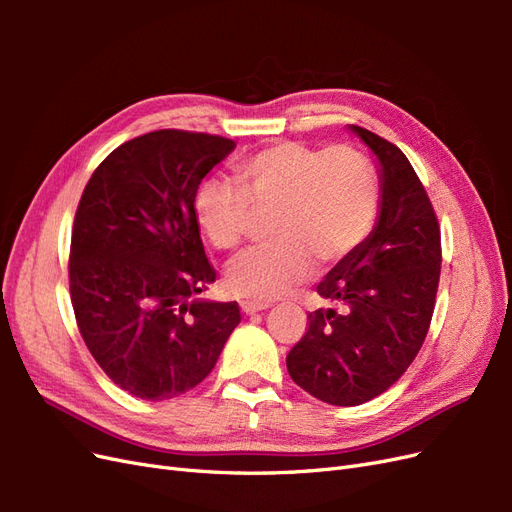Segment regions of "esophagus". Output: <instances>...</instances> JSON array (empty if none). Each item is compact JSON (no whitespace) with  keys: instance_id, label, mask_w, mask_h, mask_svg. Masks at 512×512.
I'll return each mask as SVG.
<instances>
[{"instance_id":"esophagus-1","label":"esophagus","mask_w":512,"mask_h":512,"mask_svg":"<svg viewBox=\"0 0 512 512\" xmlns=\"http://www.w3.org/2000/svg\"><path fill=\"white\" fill-rule=\"evenodd\" d=\"M267 303H256V301H241V312L243 314H258L262 309H267Z\"/></svg>"}]
</instances>
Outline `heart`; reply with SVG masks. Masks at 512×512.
I'll return each instance as SVG.
<instances>
[{
	"label": "heart",
	"mask_w": 512,
	"mask_h": 512,
	"mask_svg": "<svg viewBox=\"0 0 512 512\" xmlns=\"http://www.w3.org/2000/svg\"><path fill=\"white\" fill-rule=\"evenodd\" d=\"M239 185L205 179L192 200L194 218L218 250H235L269 218L265 247L226 269V286L243 299L269 303L314 273V260L337 265L376 228L382 185L378 170L352 145L316 147L282 141L235 168Z\"/></svg>",
	"instance_id": "b5f03b06"
}]
</instances>
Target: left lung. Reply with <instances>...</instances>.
Returning a JSON list of instances; mask_svg holds the SVG:
<instances>
[{
	"label": "left lung",
	"instance_id": "obj_1",
	"mask_svg": "<svg viewBox=\"0 0 512 512\" xmlns=\"http://www.w3.org/2000/svg\"><path fill=\"white\" fill-rule=\"evenodd\" d=\"M352 132L382 166V205L369 239L318 284L337 309H316L286 356L290 378L331 406H359L393 386L421 350L440 282V224L397 145Z\"/></svg>",
	"mask_w": 512,
	"mask_h": 512
}]
</instances>
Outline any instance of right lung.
I'll list each match as a JSON object with an SVG mask.
<instances>
[{"instance_id": "obj_1", "label": "right lung", "mask_w": 512, "mask_h": 512, "mask_svg": "<svg viewBox=\"0 0 512 512\" xmlns=\"http://www.w3.org/2000/svg\"><path fill=\"white\" fill-rule=\"evenodd\" d=\"M235 149L224 136L156 130L100 162L76 207L68 280L91 356L134 397L203 382L241 320L237 301H190L215 282L194 192Z\"/></svg>"}]
</instances>
